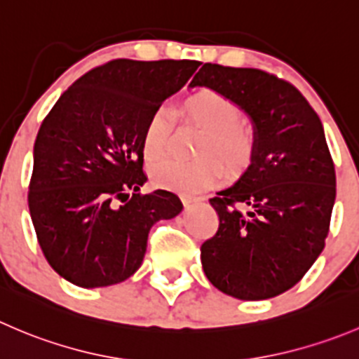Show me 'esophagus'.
Instances as JSON below:
<instances>
[{
	"mask_svg": "<svg viewBox=\"0 0 359 359\" xmlns=\"http://www.w3.org/2000/svg\"><path fill=\"white\" fill-rule=\"evenodd\" d=\"M203 196H189V194H184L182 201L184 205H191V203H198V201H203Z\"/></svg>",
	"mask_w": 359,
	"mask_h": 359,
	"instance_id": "1",
	"label": "esophagus"
}]
</instances>
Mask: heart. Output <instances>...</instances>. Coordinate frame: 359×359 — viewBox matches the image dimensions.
Instances as JSON below:
<instances>
[{
  "instance_id": "heart-1",
  "label": "heart",
  "mask_w": 359,
  "mask_h": 359,
  "mask_svg": "<svg viewBox=\"0 0 359 359\" xmlns=\"http://www.w3.org/2000/svg\"><path fill=\"white\" fill-rule=\"evenodd\" d=\"M182 116L198 126L196 154L203 158L196 161H166L152 170L158 186L172 187L182 193L194 194L217 182L221 165L229 172L243 168L252 152V135L249 126L238 119V109L231 100L210 89H201L187 96L182 103ZM172 130V112L159 107L149 117L142 138V149L149 163H158L166 154V140Z\"/></svg>"
}]
</instances>
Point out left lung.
<instances>
[{"label": "left lung", "mask_w": 359, "mask_h": 359, "mask_svg": "<svg viewBox=\"0 0 359 359\" xmlns=\"http://www.w3.org/2000/svg\"><path fill=\"white\" fill-rule=\"evenodd\" d=\"M189 87L226 96L252 124L250 165L210 198L219 229L201 245L205 276L238 300L277 297L309 272L328 236L337 179L321 119L297 87L261 69L207 62Z\"/></svg>", "instance_id": "1"}]
</instances>
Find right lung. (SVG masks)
<instances>
[{
    "label": "right lung",
    "mask_w": 359,
    "mask_h": 359,
    "mask_svg": "<svg viewBox=\"0 0 359 359\" xmlns=\"http://www.w3.org/2000/svg\"><path fill=\"white\" fill-rule=\"evenodd\" d=\"M198 66L116 59L73 82L41 123L27 205L48 264L68 283L93 290L126 280L152 226L182 212L170 191L140 194L142 138L151 114Z\"/></svg>",
    "instance_id": "add662e5"
}]
</instances>
